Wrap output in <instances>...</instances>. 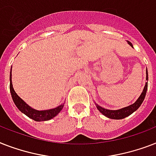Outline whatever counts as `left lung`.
<instances>
[{
  "label": "left lung",
  "mask_w": 156,
  "mask_h": 156,
  "mask_svg": "<svg viewBox=\"0 0 156 156\" xmlns=\"http://www.w3.org/2000/svg\"><path fill=\"white\" fill-rule=\"evenodd\" d=\"M128 44H129L132 48L133 47V44H131L129 41H127ZM146 73H147V76H146V80L148 81V72L147 69V71H146ZM147 82L146 83L145 87L143 88V90L142 94L140 95V96L138 98V100H136L135 102L133 103V104H130L127 107H125V108H122L121 109H117V110H110V109H106L104 108H102L100 105H98L96 103H95V105H96V108L99 111L104 115L107 117H108L110 119H114V120H121V119H123L125 117H127L129 115L134 112L137 110V109L141 106V104H143V100L145 99L146 94H147Z\"/></svg>",
  "instance_id": "left-lung-1"
}]
</instances>
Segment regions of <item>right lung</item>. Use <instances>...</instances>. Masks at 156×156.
I'll list each match as a JSON object with an SVG mask.
<instances>
[{
	"instance_id": "add662e5",
	"label": "right lung",
	"mask_w": 156,
	"mask_h": 156,
	"mask_svg": "<svg viewBox=\"0 0 156 156\" xmlns=\"http://www.w3.org/2000/svg\"><path fill=\"white\" fill-rule=\"evenodd\" d=\"M9 90H10L11 96L13 100V103L15 104L16 107L20 110L26 116H27L29 118L32 119L35 121H45L51 120L62 110L64 104H61L58 107L55 108L48 109V110H36L29 106L23 100H22L13 90V84H12V67H11L10 74H9Z\"/></svg>"
}]
</instances>
